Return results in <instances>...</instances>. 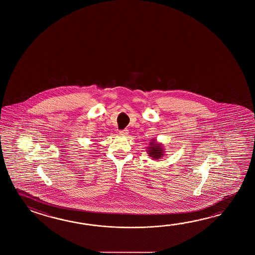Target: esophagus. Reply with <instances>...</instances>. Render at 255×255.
<instances>
[{
  "label": "esophagus",
  "mask_w": 255,
  "mask_h": 255,
  "mask_svg": "<svg viewBox=\"0 0 255 255\" xmlns=\"http://www.w3.org/2000/svg\"><path fill=\"white\" fill-rule=\"evenodd\" d=\"M120 134L121 135H128V129L120 130Z\"/></svg>",
  "instance_id": "34e87169"
}]
</instances>
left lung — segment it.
Wrapping results in <instances>:
<instances>
[{
	"instance_id": "obj_1",
	"label": "left lung",
	"mask_w": 255,
	"mask_h": 255,
	"mask_svg": "<svg viewBox=\"0 0 255 255\" xmlns=\"http://www.w3.org/2000/svg\"><path fill=\"white\" fill-rule=\"evenodd\" d=\"M146 152L152 159H160L162 158L165 153V148L161 143H158L157 139H152L149 142V146L146 147Z\"/></svg>"
}]
</instances>
